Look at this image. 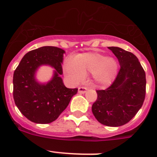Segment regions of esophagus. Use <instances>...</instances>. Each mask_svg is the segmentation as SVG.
<instances>
[{"label":"esophagus","mask_w":157,"mask_h":157,"mask_svg":"<svg viewBox=\"0 0 157 157\" xmlns=\"http://www.w3.org/2000/svg\"><path fill=\"white\" fill-rule=\"evenodd\" d=\"M86 91H87V89H86V87H79L78 88V93H81V94L85 93Z\"/></svg>","instance_id":"34e87169"}]
</instances>
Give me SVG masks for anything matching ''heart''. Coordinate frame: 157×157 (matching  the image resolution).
Masks as SVG:
<instances>
[{
  "instance_id": "heart-1",
  "label": "heart",
  "mask_w": 157,
  "mask_h": 157,
  "mask_svg": "<svg viewBox=\"0 0 157 157\" xmlns=\"http://www.w3.org/2000/svg\"><path fill=\"white\" fill-rule=\"evenodd\" d=\"M118 71V63L114 58L96 52H86L77 55L74 60L68 59L64 65L66 77L73 83H80L88 73L93 80L100 86L112 83Z\"/></svg>"
}]
</instances>
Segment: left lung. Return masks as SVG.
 <instances>
[{"mask_svg":"<svg viewBox=\"0 0 157 157\" xmlns=\"http://www.w3.org/2000/svg\"><path fill=\"white\" fill-rule=\"evenodd\" d=\"M117 57L120 70L112 84L96 90L92 112L99 122L118 127L131 121L141 108L146 94V74L137 57L118 47H109Z\"/></svg>","mask_w":157,"mask_h":157,"instance_id":"left-lung-1","label":"left lung"}]
</instances>
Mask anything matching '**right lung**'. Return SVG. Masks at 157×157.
I'll return each mask as SVG.
<instances>
[{"mask_svg":"<svg viewBox=\"0 0 157 157\" xmlns=\"http://www.w3.org/2000/svg\"><path fill=\"white\" fill-rule=\"evenodd\" d=\"M64 53V50L54 46L30 51L14 71V102L20 112L33 122L48 124L56 120L77 93V88L66 87L61 77ZM41 66L54 69L53 76L47 83H41L36 79Z\"/></svg>","mask_w":157,"mask_h":157,"instance_id":"1","label":"right lung"}]
</instances>
